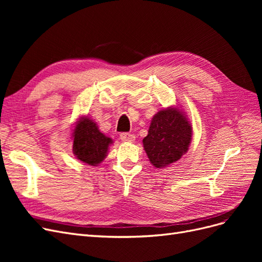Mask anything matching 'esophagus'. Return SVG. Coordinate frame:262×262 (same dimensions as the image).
<instances>
[{
	"instance_id": "1",
	"label": "esophagus",
	"mask_w": 262,
	"mask_h": 262,
	"mask_svg": "<svg viewBox=\"0 0 262 262\" xmlns=\"http://www.w3.org/2000/svg\"><path fill=\"white\" fill-rule=\"evenodd\" d=\"M120 139L123 141V142H133L134 140H136V136L132 133H128V132H122L120 134Z\"/></svg>"
}]
</instances>
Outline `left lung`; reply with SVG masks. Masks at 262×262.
I'll return each mask as SVG.
<instances>
[{
    "label": "left lung",
    "instance_id": "8db88e82",
    "mask_svg": "<svg viewBox=\"0 0 262 262\" xmlns=\"http://www.w3.org/2000/svg\"><path fill=\"white\" fill-rule=\"evenodd\" d=\"M192 139L191 124L178 108L160 110L150 121L143 146L149 162L163 168L187 153Z\"/></svg>",
    "mask_w": 262,
    "mask_h": 262
}]
</instances>
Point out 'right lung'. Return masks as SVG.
Segmentation results:
<instances>
[{"label":"right lung","instance_id":"right-lung-1","mask_svg":"<svg viewBox=\"0 0 262 262\" xmlns=\"http://www.w3.org/2000/svg\"><path fill=\"white\" fill-rule=\"evenodd\" d=\"M73 154L76 158L92 166H96L104 161L110 138L102 134L98 126L89 117H83L77 121L73 130Z\"/></svg>","mask_w":262,"mask_h":262}]
</instances>
